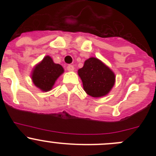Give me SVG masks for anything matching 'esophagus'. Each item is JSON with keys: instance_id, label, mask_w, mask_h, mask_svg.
Here are the masks:
<instances>
[{"instance_id": "obj_1", "label": "esophagus", "mask_w": 156, "mask_h": 156, "mask_svg": "<svg viewBox=\"0 0 156 156\" xmlns=\"http://www.w3.org/2000/svg\"><path fill=\"white\" fill-rule=\"evenodd\" d=\"M67 70L69 71V72H72V71L75 70V67L72 65H69L68 66H67Z\"/></svg>"}]
</instances>
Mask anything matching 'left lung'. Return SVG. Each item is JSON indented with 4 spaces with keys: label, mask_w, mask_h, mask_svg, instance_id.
Masks as SVG:
<instances>
[{
    "label": "left lung",
    "mask_w": 156,
    "mask_h": 156,
    "mask_svg": "<svg viewBox=\"0 0 156 156\" xmlns=\"http://www.w3.org/2000/svg\"><path fill=\"white\" fill-rule=\"evenodd\" d=\"M84 91L95 98L106 96L115 83V75L100 59L90 57L78 69Z\"/></svg>",
    "instance_id": "left-lung-1"
}]
</instances>
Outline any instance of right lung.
<instances>
[{
  "label": "right lung",
  "mask_w": 156,
  "mask_h": 156,
  "mask_svg": "<svg viewBox=\"0 0 156 156\" xmlns=\"http://www.w3.org/2000/svg\"><path fill=\"white\" fill-rule=\"evenodd\" d=\"M63 72L62 66L55 63L50 56H46L33 68L31 81L41 90L48 92L53 89L56 81Z\"/></svg>",
  "instance_id": "add662e5"
}]
</instances>
